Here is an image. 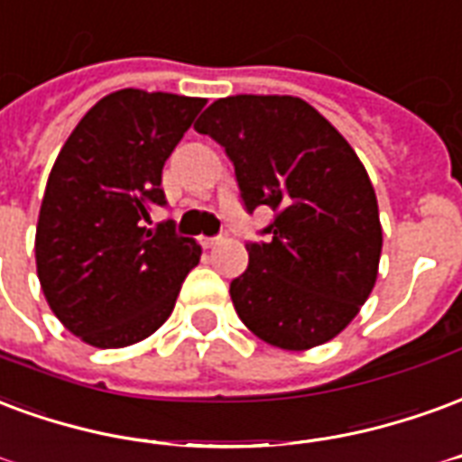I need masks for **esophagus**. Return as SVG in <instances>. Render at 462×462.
<instances>
[{
    "mask_svg": "<svg viewBox=\"0 0 462 462\" xmlns=\"http://www.w3.org/2000/svg\"><path fill=\"white\" fill-rule=\"evenodd\" d=\"M218 244H221V238H201V245H204V248H217Z\"/></svg>",
    "mask_w": 462,
    "mask_h": 462,
    "instance_id": "obj_1",
    "label": "esophagus"
}]
</instances>
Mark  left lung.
I'll return each mask as SVG.
<instances>
[{
	"label": "left lung",
	"mask_w": 462,
	"mask_h": 462,
	"mask_svg": "<svg viewBox=\"0 0 462 462\" xmlns=\"http://www.w3.org/2000/svg\"><path fill=\"white\" fill-rule=\"evenodd\" d=\"M226 147L248 211L271 207L268 244H245L231 281L255 337L305 352L337 337L372 295L382 221L372 180L328 117L295 96L218 97L194 123Z\"/></svg>",
	"instance_id": "8db88e82"
}]
</instances>
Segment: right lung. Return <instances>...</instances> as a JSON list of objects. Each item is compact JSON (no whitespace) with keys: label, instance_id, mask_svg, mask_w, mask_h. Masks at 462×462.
Instances as JSON below:
<instances>
[{"label":"right lung","instance_id":"add662e5","mask_svg":"<svg viewBox=\"0 0 462 462\" xmlns=\"http://www.w3.org/2000/svg\"><path fill=\"white\" fill-rule=\"evenodd\" d=\"M207 97L123 88L100 97L53 162L36 224V273L60 325L97 349L167 322L201 248L164 224L162 167Z\"/></svg>","mask_w":462,"mask_h":462}]
</instances>
